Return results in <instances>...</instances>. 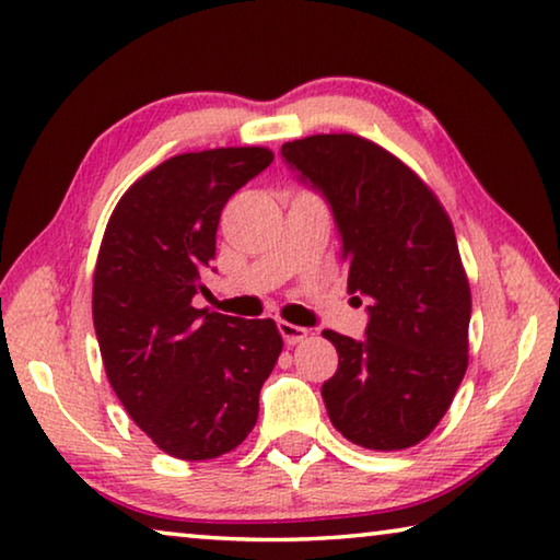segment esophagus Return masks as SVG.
<instances>
[{
	"mask_svg": "<svg viewBox=\"0 0 560 560\" xmlns=\"http://www.w3.org/2000/svg\"><path fill=\"white\" fill-rule=\"evenodd\" d=\"M279 334H281V338H283V343H287V346H296V343H301L303 338L308 336V328L293 326V324H289V320H279Z\"/></svg>",
	"mask_w": 560,
	"mask_h": 560,
	"instance_id": "1",
	"label": "esophagus"
}]
</instances>
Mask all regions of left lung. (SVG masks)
Returning a JSON list of instances; mask_svg holds the SVG:
<instances>
[{"label":"left lung","mask_w":560,"mask_h":560,"mask_svg":"<svg viewBox=\"0 0 560 560\" xmlns=\"http://www.w3.org/2000/svg\"><path fill=\"white\" fill-rule=\"evenodd\" d=\"M281 158L326 197L348 291L371 299L363 340L324 330L338 350L320 387L330 422L358 447H412L450 410L469 363L471 293L450 217L402 160L360 136L291 140Z\"/></svg>","instance_id":"1"}]
</instances>
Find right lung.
Listing matches in <instances>:
<instances>
[{
    "label": "right lung",
    "instance_id": "right-lung-1",
    "mask_svg": "<svg viewBox=\"0 0 560 560\" xmlns=\"http://www.w3.org/2000/svg\"><path fill=\"white\" fill-rule=\"evenodd\" d=\"M267 148L175 155L128 187L93 271V326L108 383L170 457L232 452L254 430L283 340L271 318L195 308L236 189L271 165Z\"/></svg>",
    "mask_w": 560,
    "mask_h": 560
}]
</instances>
